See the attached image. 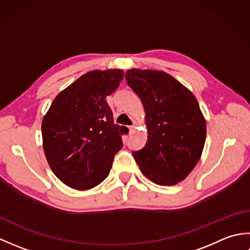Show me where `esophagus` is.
Masks as SVG:
<instances>
[{
	"mask_svg": "<svg viewBox=\"0 0 250 250\" xmlns=\"http://www.w3.org/2000/svg\"><path fill=\"white\" fill-rule=\"evenodd\" d=\"M135 128H136L135 125H129V131H130V133H133L134 130H135Z\"/></svg>",
	"mask_w": 250,
	"mask_h": 250,
	"instance_id": "esophagus-1",
	"label": "esophagus"
}]
</instances>
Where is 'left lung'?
Instances as JSON below:
<instances>
[{"mask_svg": "<svg viewBox=\"0 0 250 250\" xmlns=\"http://www.w3.org/2000/svg\"><path fill=\"white\" fill-rule=\"evenodd\" d=\"M125 81L139 95L146 113L148 139L133 152L141 171L153 183L182 182L199 162L206 122L189 90L161 71H126Z\"/></svg>", "mask_w": 250, "mask_h": 250, "instance_id": "8db88e82", "label": "left lung"}]
</instances>
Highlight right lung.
<instances>
[{
  "label": "right lung",
  "instance_id": "right-lung-1",
  "mask_svg": "<svg viewBox=\"0 0 250 250\" xmlns=\"http://www.w3.org/2000/svg\"><path fill=\"white\" fill-rule=\"evenodd\" d=\"M124 78L121 70L92 71L57 95L42 122L45 155L68 187L93 188L107 177L124 143L106 97Z\"/></svg>",
  "mask_w": 250,
  "mask_h": 250
}]
</instances>
